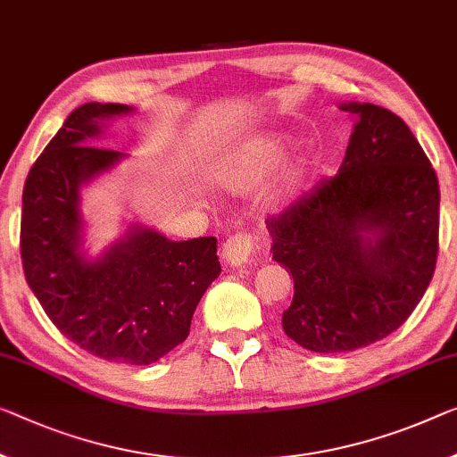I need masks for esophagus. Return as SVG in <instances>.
<instances>
[{
	"label": "esophagus",
	"mask_w": 457,
	"mask_h": 457,
	"mask_svg": "<svg viewBox=\"0 0 457 457\" xmlns=\"http://www.w3.org/2000/svg\"><path fill=\"white\" fill-rule=\"evenodd\" d=\"M253 253H255V245H253V237L249 233H237L222 245V259L228 268H241L249 263Z\"/></svg>",
	"instance_id": "34e87169"
}]
</instances>
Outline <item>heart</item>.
<instances>
[{
  "mask_svg": "<svg viewBox=\"0 0 457 457\" xmlns=\"http://www.w3.org/2000/svg\"><path fill=\"white\" fill-rule=\"evenodd\" d=\"M287 138L286 137H270L255 140L247 149H241L230 155L227 161H222L219 167L220 184L235 194H249L257 189L270 178L273 170L282 163L286 155ZM308 175V161L298 159L287 167L284 175V186L273 204L286 206L290 204L292 195L298 192L304 184Z\"/></svg>",
  "mask_w": 457,
  "mask_h": 457,
  "instance_id": "heart-1",
  "label": "heart"
}]
</instances>
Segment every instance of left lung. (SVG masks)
Here are the masks:
<instances>
[{
  "instance_id": "1",
  "label": "left lung",
  "mask_w": 457,
  "mask_h": 457,
  "mask_svg": "<svg viewBox=\"0 0 457 457\" xmlns=\"http://www.w3.org/2000/svg\"><path fill=\"white\" fill-rule=\"evenodd\" d=\"M355 116L339 173L268 220L292 273L282 327L304 349L345 353L395 333L429 286L439 249L437 175L403 118L374 104Z\"/></svg>"
}]
</instances>
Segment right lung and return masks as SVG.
I'll list each match as a JSON object with an SVG mask.
<instances>
[{
  "mask_svg": "<svg viewBox=\"0 0 457 457\" xmlns=\"http://www.w3.org/2000/svg\"><path fill=\"white\" fill-rule=\"evenodd\" d=\"M132 112L89 102L67 116L26 178L20 249L28 286L69 341L100 360L149 366L187 339L220 263L214 237L170 241L137 222L97 257L83 251L81 187L126 159L91 140Z\"/></svg>",
  "mask_w": 457,
  "mask_h": 457,
  "instance_id": "1",
  "label": "right lung"
}]
</instances>
